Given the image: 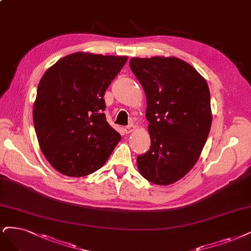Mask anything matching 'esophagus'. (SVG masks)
<instances>
[{
  "label": "esophagus",
  "mask_w": 251,
  "mask_h": 251,
  "mask_svg": "<svg viewBox=\"0 0 251 251\" xmlns=\"http://www.w3.org/2000/svg\"><path fill=\"white\" fill-rule=\"evenodd\" d=\"M134 129H135L134 125H129V126H127L125 127V133H126V134H129V133H132V132L134 131Z\"/></svg>",
  "instance_id": "34e87169"
}]
</instances>
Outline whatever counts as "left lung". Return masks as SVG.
Here are the masks:
<instances>
[{"label": "left lung", "mask_w": 251, "mask_h": 251, "mask_svg": "<svg viewBox=\"0 0 251 251\" xmlns=\"http://www.w3.org/2000/svg\"><path fill=\"white\" fill-rule=\"evenodd\" d=\"M129 67L146 96L151 148L137 157L141 176L170 185L195 165L212 125L209 86L193 66L175 57L132 58Z\"/></svg>", "instance_id": "left-lung-1"}]
</instances>
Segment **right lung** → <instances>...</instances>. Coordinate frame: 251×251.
<instances>
[{"instance_id":"1","label":"right lung","mask_w":251,"mask_h":251,"mask_svg":"<svg viewBox=\"0 0 251 251\" xmlns=\"http://www.w3.org/2000/svg\"><path fill=\"white\" fill-rule=\"evenodd\" d=\"M126 60L79 51L42 75L34 127L42 153L62 175L80 177L97 171L122 139L107 123L103 96Z\"/></svg>"}]
</instances>
